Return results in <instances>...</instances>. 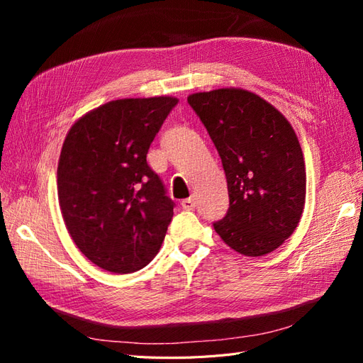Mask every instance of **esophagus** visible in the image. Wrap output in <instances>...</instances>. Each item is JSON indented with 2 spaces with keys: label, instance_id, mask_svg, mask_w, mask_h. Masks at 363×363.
Wrapping results in <instances>:
<instances>
[{
  "label": "esophagus",
  "instance_id": "34e87169",
  "mask_svg": "<svg viewBox=\"0 0 363 363\" xmlns=\"http://www.w3.org/2000/svg\"><path fill=\"white\" fill-rule=\"evenodd\" d=\"M182 204V207L186 211H194L195 209V204H196V201H195V196H190V198H187V199H184V201L181 203Z\"/></svg>",
  "mask_w": 363,
  "mask_h": 363
}]
</instances>
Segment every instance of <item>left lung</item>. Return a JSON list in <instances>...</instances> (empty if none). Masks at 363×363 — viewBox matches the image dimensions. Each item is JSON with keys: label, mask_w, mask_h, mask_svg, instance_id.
Instances as JSON below:
<instances>
[{"label": "left lung", "mask_w": 363, "mask_h": 363, "mask_svg": "<svg viewBox=\"0 0 363 363\" xmlns=\"http://www.w3.org/2000/svg\"><path fill=\"white\" fill-rule=\"evenodd\" d=\"M226 173L229 209L213 228L248 257L274 251L296 229L306 203L303 150L289 120L243 89L191 94Z\"/></svg>", "instance_id": "1"}]
</instances>
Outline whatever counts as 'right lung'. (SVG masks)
Here are the masks:
<instances>
[{"label": "right lung", "instance_id": "add662e5", "mask_svg": "<svg viewBox=\"0 0 363 363\" xmlns=\"http://www.w3.org/2000/svg\"><path fill=\"white\" fill-rule=\"evenodd\" d=\"M177 101L115 99L67 133L57 165L60 212L76 246L106 272H138L164 242L174 204L146 154Z\"/></svg>", "mask_w": 363, "mask_h": 363}]
</instances>
